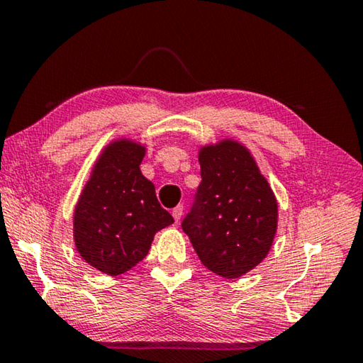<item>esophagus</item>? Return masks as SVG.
<instances>
[{"label": "esophagus", "mask_w": 363, "mask_h": 363, "mask_svg": "<svg viewBox=\"0 0 363 363\" xmlns=\"http://www.w3.org/2000/svg\"><path fill=\"white\" fill-rule=\"evenodd\" d=\"M182 215H183V206H177L174 211H172V217H174L175 223H178V221H180Z\"/></svg>", "instance_id": "1"}]
</instances>
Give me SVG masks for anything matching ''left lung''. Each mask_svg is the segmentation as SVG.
<instances>
[{
	"label": "left lung",
	"mask_w": 363,
	"mask_h": 363,
	"mask_svg": "<svg viewBox=\"0 0 363 363\" xmlns=\"http://www.w3.org/2000/svg\"><path fill=\"white\" fill-rule=\"evenodd\" d=\"M198 157L202 182L182 228L207 269L238 279L269 253L277 199L250 150L238 140L201 146Z\"/></svg>",
	"instance_id": "obj_1"
}]
</instances>
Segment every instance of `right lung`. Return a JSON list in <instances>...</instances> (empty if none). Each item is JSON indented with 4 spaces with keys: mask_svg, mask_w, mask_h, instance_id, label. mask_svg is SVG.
I'll list each match as a JSON object with an SVG mask.
<instances>
[{
    "mask_svg": "<svg viewBox=\"0 0 363 363\" xmlns=\"http://www.w3.org/2000/svg\"><path fill=\"white\" fill-rule=\"evenodd\" d=\"M145 152L146 146L132 138L111 140L76 202V250L108 276L124 274L142 262L155 234L174 223L157 202L155 185L140 170Z\"/></svg>",
    "mask_w": 363,
    "mask_h": 363,
    "instance_id": "right-lung-1",
    "label": "right lung"
}]
</instances>
